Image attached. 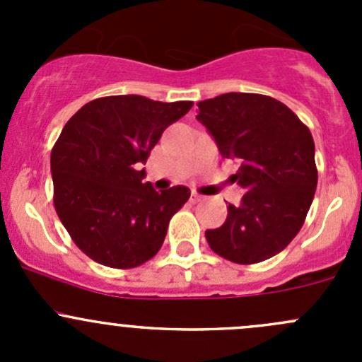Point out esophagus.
<instances>
[{"label": "esophagus", "mask_w": 362, "mask_h": 362, "mask_svg": "<svg viewBox=\"0 0 362 362\" xmlns=\"http://www.w3.org/2000/svg\"><path fill=\"white\" fill-rule=\"evenodd\" d=\"M202 199H203V196L198 194V192H192V194H191V202L192 203H198V202H202Z\"/></svg>", "instance_id": "obj_1"}]
</instances>
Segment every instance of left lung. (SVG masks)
<instances>
[{
    "mask_svg": "<svg viewBox=\"0 0 362 362\" xmlns=\"http://www.w3.org/2000/svg\"><path fill=\"white\" fill-rule=\"evenodd\" d=\"M198 107L196 119L222 158L238 160L233 180L245 191L221 228L206 229L208 245L238 264L266 261L293 242L313 202L312 133L291 108L262 94L228 93Z\"/></svg>",
    "mask_w": 362,
    "mask_h": 362,
    "instance_id": "1",
    "label": "left lung"
}]
</instances>
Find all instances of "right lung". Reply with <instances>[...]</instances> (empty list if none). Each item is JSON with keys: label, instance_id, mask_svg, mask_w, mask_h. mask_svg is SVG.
Wrapping results in <instances>:
<instances>
[{"label": "right lung", "instance_id": "add662e5", "mask_svg": "<svg viewBox=\"0 0 362 362\" xmlns=\"http://www.w3.org/2000/svg\"><path fill=\"white\" fill-rule=\"evenodd\" d=\"M192 101L138 94L98 98L61 131L50 154L54 204L75 245L108 268H136L158 254L170 218L191 191L144 182L148 154Z\"/></svg>", "mask_w": 362, "mask_h": 362}]
</instances>
